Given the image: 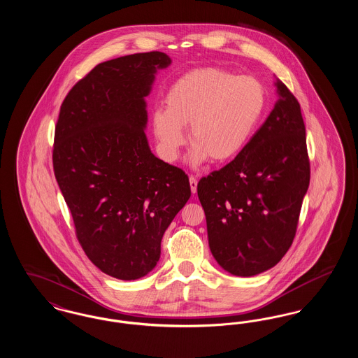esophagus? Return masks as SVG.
Returning <instances> with one entry per match:
<instances>
[{
  "label": "esophagus",
  "instance_id": "esophagus-1",
  "mask_svg": "<svg viewBox=\"0 0 358 358\" xmlns=\"http://www.w3.org/2000/svg\"><path fill=\"white\" fill-rule=\"evenodd\" d=\"M189 184H190V189H192V193L194 194L197 192V178L194 176H190L189 177Z\"/></svg>",
  "mask_w": 358,
  "mask_h": 358
}]
</instances>
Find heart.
<instances>
[{
    "instance_id": "1",
    "label": "heart",
    "mask_w": 358,
    "mask_h": 358,
    "mask_svg": "<svg viewBox=\"0 0 358 358\" xmlns=\"http://www.w3.org/2000/svg\"><path fill=\"white\" fill-rule=\"evenodd\" d=\"M264 107V88L254 78L219 69H192L171 83L165 110L154 113V134L165 159L174 161L187 143L184 127L190 126L192 166L209 158L228 162L252 139Z\"/></svg>"
}]
</instances>
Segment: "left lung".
I'll return each mask as SVG.
<instances>
[{
    "label": "left lung",
    "instance_id": "1",
    "mask_svg": "<svg viewBox=\"0 0 358 358\" xmlns=\"http://www.w3.org/2000/svg\"><path fill=\"white\" fill-rule=\"evenodd\" d=\"M275 85L279 99L247 148L197 184L210 252L236 276L267 271L286 255L310 184L301 106Z\"/></svg>",
    "mask_w": 358,
    "mask_h": 358
}]
</instances>
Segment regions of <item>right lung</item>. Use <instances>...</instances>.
I'll return each instance as SVG.
<instances>
[{
    "label": "right lung",
    "instance_id": "add662e5",
    "mask_svg": "<svg viewBox=\"0 0 358 358\" xmlns=\"http://www.w3.org/2000/svg\"><path fill=\"white\" fill-rule=\"evenodd\" d=\"M164 52L98 64L69 90L55 127L53 171L88 259L104 273L136 280L161 256V240L190 197L185 171L148 143L145 96Z\"/></svg>",
    "mask_w": 358,
    "mask_h": 358
}]
</instances>
